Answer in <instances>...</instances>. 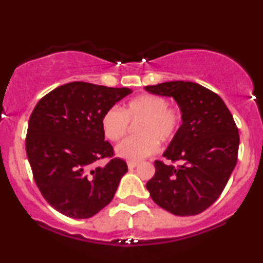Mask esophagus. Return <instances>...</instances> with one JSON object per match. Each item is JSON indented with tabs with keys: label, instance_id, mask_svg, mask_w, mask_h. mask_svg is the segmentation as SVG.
Segmentation results:
<instances>
[{
	"label": "esophagus",
	"instance_id": "esophagus-1",
	"mask_svg": "<svg viewBox=\"0 0 263 263\" xmlns=\"http://www.w3.org/2000/svg\"><path fill=\"white\" fill-rule=\"evenodd\" d=\"M127 165H128V169H135V167L138 165V163L137 162H128Z\"/></svg>",
	"mask_w": 263,
	"mask_h": 263
}]
</instances>
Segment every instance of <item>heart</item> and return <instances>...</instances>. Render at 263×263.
Instances as JSON below:
<instances>
[{
	"instance_id": "heart-1",
	"label": "heart",
	"mask_w": 263,
	"mask_h": 263,
	"mask_svg": "<svg viewBox=\"0 0 263 263\" xmlns=\"http://www.w3.org/2000/svg\"><path fill=\"white\" fill-rule=\"evenodd\" d=\"M138 137L121 142L116 154L129 162H140L159 149V141L169 143L179 134L182 112L179 107L169 106L165 98L142 94L129 100L123 109L111 107L101 119V128L107 140L119 141L126 136L129 122H138Z\"/></svg>"
}]
</instances>
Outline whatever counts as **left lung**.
<instances>
[{
    "instance_id": "left-lung-1",
    "label": "left lung",
    "mask_w": 263,
    "mask_h": 263,
    "mask_svg": "<svg viewBox=\"0 0 263 263\" xmlns=\"http://www.w3.org/2000/svg\"><path fill=\"white\" fill-rule=\"evenodd\" d=\"M144 89L173 97L182 112L179 134L163 154L180 164L156 160V174L145 187L152 200L175 216L202 213L222 194L238 162L240 138L233 115L218 94L194 82H165Z\"/></svg>"
}]
</instances>
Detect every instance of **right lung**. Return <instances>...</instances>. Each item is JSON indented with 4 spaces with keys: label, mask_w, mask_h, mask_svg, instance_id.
<instances>
[{
    "label": "right lung",
    "mask_w": 263,
    "mask_h": 263,
    "mask_svg": "<svg viewBox=\"0 0 263 263\" xmlns=\"http://www.w3.org/2000/svg\"><path fill=\"white\" fill-rule=\"evenodd\" d=\"M131 93L129 88L71 82L34 107L25 138L28 160L41 195L60 213L85 219L111 202L127 164L114 158L101 119ZM104 157L110 158L105 167L93 165Z\"/></svg>",
    "instance_id": "right-lung-1"
}]
</instances>
